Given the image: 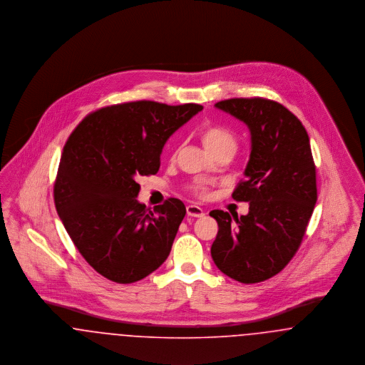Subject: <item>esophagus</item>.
Instances as JSON below:
<instances>
[{
    "instance_id": "1",
    "label": "esophagus",
    "mask_w": 365,
    "mask_h": 365,
    "mask_svg": "<svg viewBox=\"0 0 365 365\" xmlns=\"http://www.w3.org/2000/svg\"><path fill=\"white\" fill-rule=\"evenodd\" d=\"M186 212H187V216H191V217H202L205 215L204 209L200 208L198 205H187Z\"/></svg>"
}]
</instances>
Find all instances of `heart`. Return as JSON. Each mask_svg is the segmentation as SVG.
<instances>
[{
    "instance_id": "1",
    "label": "heart",
    "mask_w": 365,
    "mask_h": 365,
    "mask_svg": "<svg viewBox=\"0 0 365 365\" xmlns=\"http://www.w3.org/2000/svg\"><path fill=\"white\" fill-rule=\"evenodd\" d=\"M201 139L204 146L207 148L209 153L225 148V146H232L235 148V138L234 135L220 125H207L201 130ZM194 191L204 194L205 192V187L201 183H197L194 186Z\"/></svg>"
}]
</instances>
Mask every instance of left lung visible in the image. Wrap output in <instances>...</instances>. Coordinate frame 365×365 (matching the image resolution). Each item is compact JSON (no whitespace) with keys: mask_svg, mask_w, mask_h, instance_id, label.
I'll return each instance as SVG.
<instances>
[{"mask_svg":"<svg viewBox=\"0 0 365 365\" xmlns=\"http://www.w3.org/2000/svg\"><path fill=\"white\" fill-rule=\"evenodd\" d=\"M215 106L245 123L250 156L245 180L232 192L249 202L247 215L212 210L219 231L210 255L241 283L272 278L293 259L317 201L309 137L294 115L265 98H231Z\"/></svg>","mask_w":365,"mask_h":365,"instance_id":"left-lung-1","label":"left lung"}]
</instances>
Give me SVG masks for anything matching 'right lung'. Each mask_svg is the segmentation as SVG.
Segmentation results:
<instances>
[{
    "label": "right lung",
    "instance_id": "add662e5",
    "mask_svg": "<svg viewBox=\"0 0 365 365\" xmlns=\"http://www.w3.org/2000/svg\"><path fill=\"white\" fill-rule=\"evenodd\" d=\"M202 110L198 104L135 101L90 113L60 160L54 204L83 259L116 283L146 278L167 260L186 208L178 198L148 210L139 176L157 174L168 138Z\"/></svg>",
    "mask_w": 365,
    "mask_h": 365
}]
</instances>
